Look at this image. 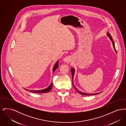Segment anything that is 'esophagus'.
I'll return each instance as SVG.
<instances>
[{"label": "esophagus", "mask_w": 126, "mask_h": 126, "mask_svg": "<svg viewBox=\"0 0 126 126\" xmlns=\"http://www.w3.org/2000/svg\"><path fill=\"white\" fill-rule=\"evenodd\" d=\"M64 61L66 63H69L71 61V57L70 56L66 57L64 58Z\"/></svg>", "instance_id": "1"}]
</instances>
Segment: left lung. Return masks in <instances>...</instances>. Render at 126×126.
Segmentation results:
<instances>
[{
    "label": "left lung",
    "instance_id": "8db88e82",
    "mask_svg": "<svg viewBox=\"0 0 126 126\" xmlns=\"http://www.w3.org/2000/svg\"><path fill=\"white\" fill-rule=\"evenodd\" d=\"M107 36L109 37V38L110 39L111 41L112 42L113 46V47H114V50H115V51L116 52V50L115 48L114 42H113V39H112V38L111 36L110 35V33H109V32H107ZM75 69H74V68H72L71 69V73H72V84H73V86L74 87L75 89L76 90H77V91L78 92L79 94H82V95H96V94H100V93H96V94H87V93H82V92H81V91H79V90H78V89L76 87V86L74 85V83H73V78H74V74H75Z\"/></svg>",
    "mask_w": 126,
    "mask_h": 126
}]
</instances>
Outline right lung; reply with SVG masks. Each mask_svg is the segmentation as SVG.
<instances>
[{"instance_id": "right-lung-1", "label": "right lung", "mask_w": 126, "mask_h": 126, "mask_svg": "<svg viewBox=\"0 0 126 126\" xmlns=\"http://www.w3.org/2000/svg\"><path fill=\"white\" fill-rule=\"evenodd\" d=\"M58 66H59V60H58V61L55 63V64L54 65V67L53 68V72H54L56 70V69L58 67ZM53 85V84L51 83L50 84V85H49V86H48V87H47V88L44 89H42V90L37 91V90H27V89H25V90L31 92L32 93H46L49 92L51 90V89H52Z\"/></svg>"}]
</instances>
